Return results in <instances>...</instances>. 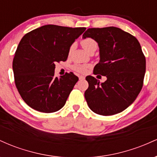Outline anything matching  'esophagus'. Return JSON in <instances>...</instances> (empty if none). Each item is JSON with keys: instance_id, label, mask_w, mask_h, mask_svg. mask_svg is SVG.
<instances>
[{"instance_id": "esophagus-1", "label": "esophagus", "mask_w": 157, "mask_h": 157, "mask_svg": "<svg viewBox=\"0 0 157 157\" xmlns=\"http://www.w3.org/2000/svg\"><path fill=\"white\" fill-rule=\"evenodd\" d=\"M79 79H80V80H84L85 77H83V76H80V77H79Z\"/></svg>"}]
</instances>
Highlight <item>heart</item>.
<instances>
[{
	"mask_svg": "<svg viewBox=\"0 0 157 157\" xmlns=\"http://www.w3.org/2000/svg\"><path fill=\"white\" fill-rule=\"evenodd\" d=\"M81 45L82 48L86 50L88 53H90L93 50H96L97 47V44L96 41L91 37H86L81 40ZM74 48V45H71L69 48V53H71ZM90 65L86 64H76L73 66V69L79 73H86L88 71L89 68H90Z\"/></svg>",
	"mask_w": 157,
	"mask_h": 157,
	"instance_id": "b5f03b06",
	"label": "heart"
}]
</instances>
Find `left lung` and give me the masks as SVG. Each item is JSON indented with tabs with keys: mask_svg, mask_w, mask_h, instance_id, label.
<instances>
[{
	"mask_svg": "<svg viewBox=\"0 0 157 157\" xmlns=\"http://www.w3.org/2000/svg\"><path fill=\"white\" fill-rule=\"evenodd\" d=\"M98 44L100 62L94 75L107 77L104 82L87 76L85 92L88 105L94 113L109 116L122 112L134 102L141 91L145 73V57L134 36L117 27L88 29L82 38Z\"/></svg>",
	"mask_w": 157,
	"mask_h": 157,
	"instance_id": "8db88e82",
	"label": "left lung"
}]
</instances>
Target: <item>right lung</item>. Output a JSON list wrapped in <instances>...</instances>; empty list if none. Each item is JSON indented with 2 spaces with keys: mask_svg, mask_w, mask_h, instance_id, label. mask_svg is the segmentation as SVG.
<instances>
[{
  "mask_svg": "<svg viewBox=\"0 0 157 157\" xmlns=\"http://www.w3.org/2000/svg\"><path fill=\"white\" fill-rule=\"evenodd\" d=\"M86 29L45 25L23 37L12 63L15 86L32 109L52 113L62 109L78 77H55V63L66 61L71 44Z\"/></svg>",
  "mask_w": 157,
  "mask_h": 157,
  "instance_id": "add662e5",
  "label": "right lung"
}]
</instances>
